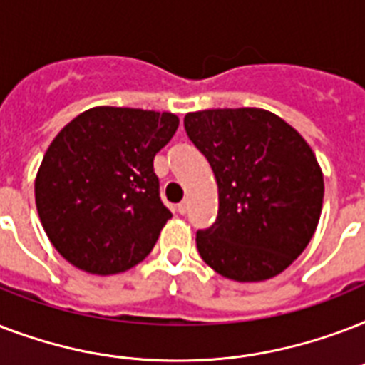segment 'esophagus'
Masks as SVG:
<instances>
[{
	"mask_svg": "<svg viewBox=\"0 0 365 365\" xmlns=\"http://www.w3.org/2000/svg\"><path fill=\"white\" fill-rule=\"evenodd\" d=\"M187 210H189V200L185 199V200H182L180 205H178V212H180V214H185Z\"/></svg>",
	"mask_w": 365,
	"mask_h": 365,
	"instance_id": "1",
	"label": "esophagus"
}]
</instances>
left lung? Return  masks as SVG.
I'll return each instance as SVG.
<instances>
[{
    "mask_svg": "<svg viewBox=\"0 0 365 365\" xmlns=\"http://www.w3.org/2000/svg\"><path fill=\"white\" fill-rule=\"evenodd\" d=\"M183 126L217 183L216 223L197 233L200 257L237 282L280 274L322 214L324 174L311 145L261 108L193 111Z\"/></svg>",
    "mask_w": 365,
    "mask_h": 365,
    "instance_id": "left-lung-1",
    "label": "left lung"
}]
</instances>
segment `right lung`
Wrapping results in <instances>:
<instances>
[{
	"label": "right lung",
	"mask_w": 365,
	"mask_h": 365,
	"mask_svg": "<svg viewBox=\"0 0 365 365\" xmlns=\"http://www.w3.org/2000/svg\"><path fill=\"white\" fill-rule=\"evenodd\" d=\"M178 125L168 111L96 106L56 134L37 170L36 206L66 261L108 277L148 257L172 217L153 159Z\"/></svg>",
	"instance_id": "obj_1"
}]
</instances>
